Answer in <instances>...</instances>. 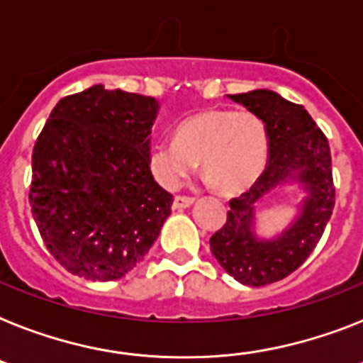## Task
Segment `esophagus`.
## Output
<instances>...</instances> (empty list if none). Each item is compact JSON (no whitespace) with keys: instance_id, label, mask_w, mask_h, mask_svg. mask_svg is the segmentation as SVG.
<instances>
[{"instance_id":"34e87169","label":"esophagus","mask_w":363,"mask_h":363,"mask_svg":"<svg viewBox=\"0 0 363 363\" xmlns=\"http://www.w3.org/2000/svg\"><path fill=\"white\" fill-rule=\"evenodd\" d=\"M193 203H194V199H191V196H176V199H174V208L176 209L189 208V206H193Z\"/></svg>"}]
</instances>
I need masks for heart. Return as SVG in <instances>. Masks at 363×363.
Returning <instances> with one entry per match:
<instances>
[{
    "label": "heart",
    "mask_w": 363,
    "mask_h": 363,
    "mask_svg": "<svg viewBox=\"0 0 363 363\" xmlns=\"http://www.w3.org/2000/svg\"><path fill=\"white\" fill-rule=\"evenodd\" d=\"M267 157V128L256 113L202 109L178 125L176 139L152 146L150 169L163 187L176 189L200 163L206 185L233 196L256 184Z\"/></svg>",
    "instance_id": "obj_1"
}]
</instances>
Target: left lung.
Here are the masks:
<instances>
[{"label":"left lung","instance_id":"obj_1","mask_svg":"<svg viewBox=\"0 0 363 363\" xmlns=\"http://www.w3.org/2000/svg\"><path fill=\"white\" fill-rule=\"evenodd\" d=\"M256 113L267 128L269 160L263 174L239 199L230 200L226 223L209 239L220 267L245 286H267L306 262L330 220L336 189L330 146L308 111L267 89L228 94ZM296 183L307 191L296 220L280 236L257 238L255 208L272 190Z\"/></svg>","mask_w":363,"mask_h":363}]
</instances>
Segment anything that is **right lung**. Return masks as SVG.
Returning <instances> with one entry per match:
<instances>
[{
    "instance_id": "right-lung-1",
    "label": "right lung",
    "mask_w": 363,
    "mask_h": 363,
    "mask_svg": "<svg viewBox=\"0 0 363 363\" xmlns=\"http://www.w3.org/2000/svg\"><path fill=\"white\" fill-rule=\"evenodd\" d=\"M152 96L94 85L62 98L33 148L29 202L50 254L72 274L109 282L140 262L172 194L150 170Z\"/></svg>"
}]
</instances>
